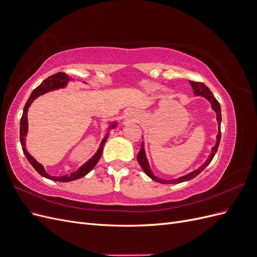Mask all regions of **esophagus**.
Here are the masks:
<instances>
[{
  "label": "esophagus",
  "instance_id": "34e87169",
  "mask_svg": "<svg viewBox=\"0 0 257 257\" xmlns=\"http://www.w3.org/2000/svg\"><path fill=\"white\" fill-rule=\"evenodd\" d=\"M125 120H126V121L132 120V115H131V114H126V115H125Z\"/></svg>",
  "mask_w": 257,
  "mask_h": 257
}]
</instances>
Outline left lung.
<instances>
[{
	"mask_svg": "<svg viewBox=\"0 0 257 257\" xmlns=\"http://www.w3.org/2000/svg\"><path fill=\"white\" fill-rule=\"evenodd\" d=\"M190 83L192 85L193 88V91H194V94L195 95H200V96H204L205 98H207L210 103H211V107L212 109L215 111L216 113V120H217V123H219V133H217L216 135V144L215 146L212 148L211 150V153H210L208 160L204 163L203 165H201L199 168H197L196 170H194V172L185 175L183 177H180L178 179H173V180H164V179H160L158 177H155L153 175V173L151 172L150 169V166H149V163H148V160L146 158V153H145V148H144V143L142 144V148H141V151H139V153L137 154V161L139 163V165L142 166V168L144 169V172L147 174L148 177H150L152 180L157 181V182H160V183H163V184H174V183H180V182H183V181H189L191 180V179L195 178L197 175H199L203 170L209 165V163L212 161L213 157L215 155L216 151H217V147H219L220 145V141H221V121H222V115H221V106L219 104V102H217L216 98L213 96L212 92L210 91V89L207 87V85L203 82H197V81H191L190 80Z\"/></svg>",
	"mask_w": 257,
	"mask_h": 257,
	"instance_id": "obj_1",
	"label": "left lung"
}]
</instances>
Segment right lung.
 Wrapping results in <instances>:
<instances>
[{"label":"right lung","mask_w":257,"mask_h":257,"mask_svg":"<svg viewBox=\"0 0 257 257\" xmlns=\"http://www.w3.org/2000/svg\"><path fill=\"white\" fill-rule=\"evenodd\" d=\"M69 79H71V78H69L68 75L65 74V73H57V74H54V75L48 77L47 79H45L40 85H38L36 89L33 90L32 93H31L28 102L26 103L25 108H23V113H22L21 120H20V143H21V146H22V151H23V153H25L28 161L30 162V164L34 167V169L41 176L47 178V179H50V180L60 181V182H68V181L77 180V179L82 178L87 174H89L91 170L94 168V166L96 165V163L98 162L100 157H102L103 148H104V145L107 141V136H106L103 139V142L100 143V146L98 148L97 152L94 155H93L92 159H90L87 163H84V164L79 169H77L76 172H74L72 174L60 176V177H54V176L48 175L47 173H46V170L44 169V166L42 164H40L38 162H36V160L32 157V155H31L27 151V149H26V136H27V132H28V109H29L30 105L32 104V102L36 97L45 94V93H47V92L52 91V90H57V89H60V88H64L65 85L67 84V82L69 81ZM115 126H116V123H111V125L109 126V128H113Z\"/></svg>","instance_id":"1"}]
</instances>
